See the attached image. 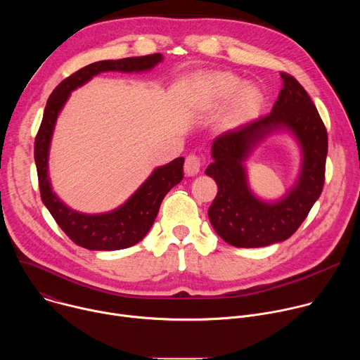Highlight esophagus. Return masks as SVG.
<instances>
[{"label":"esophagus","instance_id":"34e87169","mask_svg":"<svg viewBox=\"0 0 360 360\" xmlns=\"http://www.w3.org/2000/svg\"><path fill=\"white\" fill-rule=\"evenodd\" d=\"M200 167H202V158H200L199 155H195V153H191V155L186 157L184 169H185V174H186L188 176H193V175L199 174Z\"/></svg>","mask_w":360,"mask_h":360}]
</instances>
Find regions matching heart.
Here are the masks:
<instances>
[{
    "instance_id": "heart-1",
    "label": "heart",
    "mask_w": 360,
    "mask_h": 360,
    "mask_svg": "<svg viewBox=\"0 0 360 360\" xmlns=\"http://www.w3.org/2000/svg\"><path fill=\"white\" fill-rule=\"evenodd\" d=\"M211 84H212L215 96L222 99V98H228L229 95H232L238 89L240 81L235 75L221 72V74H215L211 77ZM259 99H261V94H259L258 88L245 86L235 96V99L232 102V107L229 110V117L236 118L239 115H243V114L252 111L256 105H258Z\"/></svg>"
}]
</instances>
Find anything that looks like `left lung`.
<instances>
[{
  "instance_id": "left-lung-1",
  "label": "left lung",
  "mask_w": 360,
  "mask_h": 360,
  "mask_svg": "<svg viewBox=\"0 0 360 360\" xmlns=\"http://www.w3.org/2000/svg\"><path fill=\"white\" fill-rule=\"evenodd\" d=\"M272 111L219 135L212 145L214 162L205 174L215 179L218 193L208 217L217 233L236 248H261L290 238L325 184L328 131L304 88L288 72ZM288 127L304 149V168L298 185L278 204L256 200L247 189L243 161L250 146L266 133Z\"/></svg>"
}]
</instances>
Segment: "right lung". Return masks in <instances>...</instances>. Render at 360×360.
<instances>
[{
	"label": "right lung",
	"mask_w": 360,
	"mask_h": 360,
	"mask_svg": "<svg viewBox=\"0 0 360 360\" xmlns=\"http://www.w3.org/2000/svg\"><path fill=\"white\" fill-rule=\"evenodd\" d=\"M162 60L161 54L108 60L89 64L67 77L51 92L34 143L41 199L64 233L78 246L89 250H118L138 243L155 221L165 195L184 178V158L157 168L143 185L121 208L102 215H84L70 208L56 196L48 178V149L57 117L70 96L94 75L105 71H145Z\"/></svg>",
	"instance_id": "add662e5"
}]
</instances>
